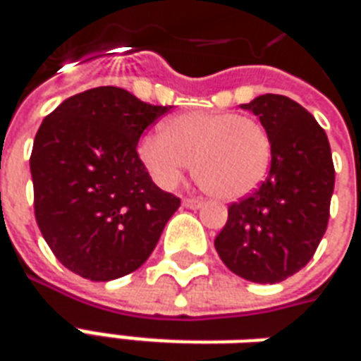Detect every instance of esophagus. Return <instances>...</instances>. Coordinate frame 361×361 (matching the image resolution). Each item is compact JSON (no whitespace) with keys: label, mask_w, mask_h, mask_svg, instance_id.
<instances>
[{"label":"esophagus","mask_w":361,"mask_h":361,"mask_svg":"<svg viewBox=\"0 0 361 361\" xmlns=\"http://www.w3.org/2000/svg\"><path fill=\"white\" fill-rule=\"evenodd\" d=\"M183 204H185L188 209H201V207H203V201H201V199H193V197H185V199H183Z\"/></svg>","instance_id":"34e87169"}]
</instances>
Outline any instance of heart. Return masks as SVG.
<instances>
[{"label": "heart", "mask_w": 361, "mask_h": 361, "mask_svg": "<svg viewBox=\"0 0 361 361\" xmlns=\"http://www.w3.org/2000/svg\"><path fill=\"white\" fill-rule=\"evenodd\" d=\"M272 145L257 119L235 111L195 110L176 116L164 133L147 135L139 157L152 178L172 188L193 164L197 183L209 195L240 199L265 180Z\"/></svg>", "instance_id": "obj_1"}]
</instances>
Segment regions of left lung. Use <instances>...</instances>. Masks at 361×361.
I'll list each match as a JSON object with an SVG mask.
<instances>
[{
	"label": "left lung",
	"mask_w": 361,
	"mask_h": 361,
	"mask_svg": "<svg viewBox=\"0 0 361 361\" xmlns=\"http://www.w3.org/2000/svg\"><path fill=\"white\" fill-rule=\"evenodd\" d=\"M242 108L259 116L271 137V168L253 193L228 207L214 247L234 274L274 284L307 265L325 234L333 154L323 127L292 98L263 94Z\"/></svg>",
	"instance_id": "1"
}]
</instances>
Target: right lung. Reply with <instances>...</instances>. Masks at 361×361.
Returning a JSON list of instances; mask_svg holds the SVG:
<instances>
[{"mask_svg":"<svg viewBox=\"0 0 361 361\" xmlns=\"http://www.w3.org/2000/svg\"><path fill=\"white\" fill-rule=\"evenodd\" d=\"M170 110L118 87H96L44 118L30 154L35 216L54 255L75 274L119 279L157 247L180 197L150 180L137 142Z\"/></svg>","mask_w":361,"mask_h":361,"instance_id":"1","label":"right lung"}]
</instances>
